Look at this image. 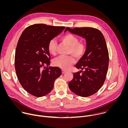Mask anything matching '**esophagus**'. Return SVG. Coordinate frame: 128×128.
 Returning a JSON list of instances; mask_svg holds the SVG:
<instances>
[{"label": "esophagus", "instance_id": "obj_1", "mask_svg": "<svg viewBox=\"0 0 128 128\" xmlns=\"http://www.w3.org/2000/svg\"><path fill=\"white\" fill-rule=\"evenodd\" d=\"M66 71L65 70H62V74H64V73H66Z\"/></svg>", "mask_w": 128, "mask_h": 128}]
</instances>
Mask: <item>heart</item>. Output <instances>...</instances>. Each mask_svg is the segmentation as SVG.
Here are the masks:
<instances>
[{"label":"heart","instance_id":"obj_1","mask_svg":"<svg viewBox=\"0 0 128 128\" xmlns=\"http://www.w3.org/2000/svg\"><path fill=\"white\" fill-rule=\"evenodd\" d=\"M61 38L63 42L70 46L68 54L72 56H60L54 60L53 63L56 67L64 70H67L75 62L74 58L72 56L77 59L82 58L86 53L87 46L86 42L82 41L79 42V38L71 34H66L62 36ZM47 48L50 54L56 55L57 42L56 40L53 38L49 40Z\"/></svg>","mask_w":128,"mask_h":128}]
</instances>
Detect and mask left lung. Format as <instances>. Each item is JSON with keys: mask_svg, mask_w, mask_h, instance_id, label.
Returning <instances> with one entry per match:
<instances>
[{"mask_svg": "<svg viewBox=\"0 0 128 128\" xmlns=\"http://www.w3.org/2000/svg\"><path fill=\"white\" fill-rule=\"evenodd\" d=\"M67 30L86 38L87 46L86 54L75 66L84 71L73 73L69 88L79 96H90L102 88L106 78L109 55L105 38L100 30L94 28L67 27Z\"/></svg>", "mask_w": 128, "mask_h": 128, "instance_id": "1", "label": "left lung"}]
</instances>
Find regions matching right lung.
<instances>
[{"label": "right lung", "mask_w": 128, "mask_h": 128, "mask_svg": "<svg viewBox=\"0 0 128 128\" xmlns=\"http://www.w3.org/2000/svg\"><path fill=\"white\" fill-rule=\"evenodd\" d=\"M65 28L34 24L27 27L19 38L14 58L16 74L22 86L32 96L48 94L62 73L58 67H48L50 55L47 47L49 40Z\"/></svg>", "instance_id": "obj_1"}]
</instances>
